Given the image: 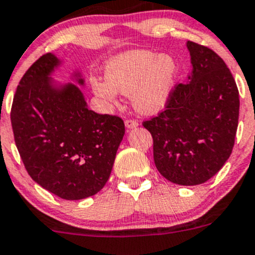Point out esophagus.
I'll list each match as a JSON object with an SVG mask.
<instances>
[{
  "mask_svg": "<svg viewBox=\"0 0 255 255\" xmlns=\"http://www.w3.org/2000/svg\"><path fill=\"white\" fill-rule=\"evenodd\" d=\"M125 127L128 128H133L136 127H138V123L133 119H127L125 120Z\"/></svg>",
  "mask_w": 255,
  "mask_h": 255,
  "instance_id": "34e87169",
  "label": "esophagus"
}]
</instances>
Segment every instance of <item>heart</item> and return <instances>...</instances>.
Wrapping results in <instances>:
<instances>
[{
    "instance_id": "b5f03b06",
    "label": "heart",
    "mask_w": 255,
    "mask_h": 255,
    "mask_svg": "<svg viewBox=\"0 0 255 255\" xmlns=\"http://www.w3.org/2000/svg\"><path fill=\"white\" fill-rule=\"evenodd\" d=\"M178 64L167 55L130 50L110 57L106 64V81L92 82L94 94L115 103L118 92L132 96V104L142 114H156L166 107L175 87Z\"/></svg>"
}]
</instances>
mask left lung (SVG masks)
<instances>
[{
	"label": "left lung",
	"instance_id": "obj_1",
	"mask_svg": "<svg viewBox=\"0 0 255 255\" xmlns=\"http://www.w3.org/2000/svg\"><path fill=\"white\" fill-rule=\"evenodd\" d=\"M191 75L177 85L163 112L142 123L153 138L158 172L179 185L214 177L230 158L240 115V94L225 61L207 46L188 41Z\"/></svg>",
	"mask_w": 255,
	"mask_h": 255
}]
</instances>
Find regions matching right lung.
Here are the masks:
<instances>
[{
    "label": "right lung",
    "mask_w": 255,
    "mask_h": 255,
    "mask_svg": "<svg viewBox=\"0 0 255 255\" xmlns=\"http://www.w3.org/2000/svg\"><path fill=\"white\" fill-rule=\"evenodd\" d=\"M55 55L39 57L19 81L12 109L14 142L34 182L65 200H81L108 182L125 125L117 115L89 110L72 83L56 86ZM77 82L83 85L80 73Z\"/></svg>",
    "instance_id": "right-lung-1"
}]
</instances>
